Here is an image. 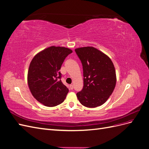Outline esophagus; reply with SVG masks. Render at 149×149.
<instances>
[{"label":"esophagus","mask_w":149,"mask_h":149,"mask_svg":"<svg viewBox=\"0 0 149 149\" xmlns=\"http://www.w3.org/2000/svg\"><path fill=\"white\" fill-rule=\"evenodd\" d=\"M70 86L71 89H73V84H71V85Z\"/></svg>","instance_id":"esophagus-1"}]
</instances>
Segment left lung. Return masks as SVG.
Segmentation results:
<instances>
[{
  "instance_id": "1",
  "label": "left lung",
  "mask_w": 149,
  "mask_h": 149,
  "mask_svg": "<svg viewBox=\"0 0 149 149\" xmlns=\"http://www.w3.org/2000/svg\"><path fill=\"white\" fill-rule=\"evenodd\" d=\"M83 65L84 86L76 96L82 105H102L113 92L116 74L113 63L104 53L93 47L75 49Z\"/></svg>"
}]
</instances>
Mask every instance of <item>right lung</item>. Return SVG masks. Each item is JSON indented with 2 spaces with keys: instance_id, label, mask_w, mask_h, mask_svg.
I'll return each mask as SVG.
<instances>
[{
  "instance_id": "add662e5",
  "label": "right lung",
  "mask_w": 149,
  "mask_h": 149,
  "mask_svg": "<svg viewBox=\"0 0 149 149\" xmlns=\"http://www.w3.org/2000/svg\"><path fill=\"white\" fill-rule=\"evenodd\" d=\"M72 52L70 48L52 46L37 53L30 62L29 87L33 96L44 106H56L65 100L69 90L60 80V70Z\"/></svg>"
}]
</instances>
